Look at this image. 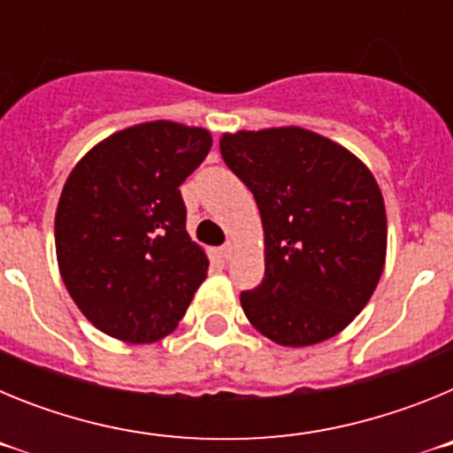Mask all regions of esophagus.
Listing matches in <instances>:
<instances>
[{"label":"esophagus","mask_w":453,"mask_h":453,"mask_svg":"<svg viewBox=\"0 0 453 453\" xmlns=\"http://www.w3.org/2000/svg\"><path fill=\"white\" fill-rule=\"evenodd\" d=\"M234 254H235V245H234V242H231V240H229V242H224V245H222V256H224V258H226V261H231V258H234Z\"/></svg>","instance_id":"obj_1"}]
</instances>
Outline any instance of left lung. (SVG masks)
I'll list each match as a JSON object with an SVG mask.
<instances>
[{"instance_id": "obj_1", "label": "left lung", "mask_w": 453, "mask_h": 453, "mask_svg": "<svg viewBox=\"0 0 453 453\" xmlns=\"http://www.w3.org/2000/svg\"><path fill=\"white\" fill-rule=\"evenodd\" d=\"M219 151L254 195L265 234V276L240 295L247 319L283 347L334 338L370 302L386 263L376 179L302 127L224 134Z\"/></svg>"}]
</instances>
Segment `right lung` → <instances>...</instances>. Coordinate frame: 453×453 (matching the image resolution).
Returning a JSON list of instances; mask_svg holds the SVG:
<instances>
[{
  "label": "right lung",
  "mask_w": 453,
  "mask_h": 453,
  "mask_svg": "<svg viewBox=\"0 0 453 453\" xmlns=\"http://www.w3.org/2000/svg\"><path fill=\"white\" fill-rule=\"evenodd\" d=\"M211 145L206 129L156 119L108 135L70 172L56 208L58 270L79 311L111 338H165L206 279L179 186Z\"/></svg>",
  "instance_id": "right-lung-1"
}]
</instances>
